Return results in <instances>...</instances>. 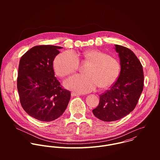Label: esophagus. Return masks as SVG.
Segmentation results:
<instances>
[{"instance_id": "esophagus-1", "label": "esophagus", "mask_w": 160, "mask_h": 160, "mask_svg": "<svg viewBox=\"0 0 160 160\" xmlns=\"http://www.w3.org/2000/svg\"><path fill=\"white\" fill-rule=\"evenodd\" d=\"M81 94L80 93H77V92H72V96H80Z\"/></svg>"}]
</instances>
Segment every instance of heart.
Instances as JSON below:
<instances>
[{
    "instance_id": "1",
    "label": "heart",
    "mask_w": 160,
    "mask_h": 160,
    "mask_svg": "<svg viewBox=\"0 0 160 160\" xmlns=\"http://www.w3.org/2000/svg\"><path fill=\"white\" fill-rule=\"evenodd\" d=\"M82 57L90 65L86 68L85 75H76L67 79L64 85L81 93H87L98 86L105 88L111 86L117 79L120 64L117 59L97 49L84 51ZM78 59L70 51L63 52L56 56L54 61L56 73L61 77L73 73L78 68Z\"/></svg>"
}]
</instances>
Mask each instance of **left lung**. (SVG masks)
Wrapping results in <instances>:
<instances>
[{
	"label": "left lung",
	"mask_w": 160,
	"mask_h": 160,
	"mask_svg": "<svg viewBox=\"0 0 160 160\" xmlns=\"http://www.w3.org/2000/svg\"><path fill=\"white\" fill-rule=\"evenodd\" d=\"M121 66L118 78L99 96L98 106L92 110L96 117L104 122L118 120L132 112L138 102L144 87L142 64L129 49L115 45Z\"/></svg>",
	"instance_id": "obj_1"
}]
</instances>
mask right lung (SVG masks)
<instances>
[{
  "instance_id": "obj_1",
  "label": "right lung",
  "mask_w": 160,
  "mask_h": 160,
  "mask_svg": "<svg viewBox=\"0 0 160 160\" xmlns=\"http://www.w3.org/2000/svg\"><path fill=\"white\" fill-rule=\"evenodd\" d=\"M62 47L37 45L20 59L17 88L21 104L28 115L42 122L53 121L64 112L71 92L61 88L53 61Z\"/></svg>"
}]
</instances>
